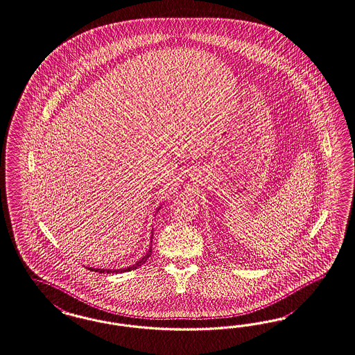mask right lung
Segmentation results:
<instances>
[{
	"instance_id": "right-lung-1",
	"label": "right lung",
	"mask_w": 355,
	"mask_h": 355,
	"mask_svg": "<svg viewBox=\"0 0 355 355\" xmlns=\"http://www.w3.org/2000/svg\"><path fill=\"white\" fill-rule=\"evenodd\" d=\"M152 236H153V233H152ZM152 256V246H149V249H148L147 253H146V256L141 258L137 263H135L132 266H128V268H125V269L122 270H105V269H93V268H87L89 270H92V271H97V272H124V271H131V270L137 269L139 266H141L143 263H146L147 262L148 258Z\"/></svg>"
}]
</instances>
